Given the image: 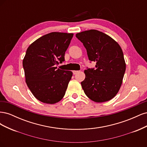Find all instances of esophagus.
<instances>
[{"label":"esophagus","mask_w":147,"mask_h":147,"mask_svg":"<svg viewBox=\"0 0 147 147\" xmlns=\"http://www.w3.org/2000/svg\"><path fill=\"white\" fill-rule=\"evenodd\" d=\"M78 72H79L78 70H73V74H74V75L77 74V73H78Z\"/></svg>","instance_id":"obj_1"}]
</instances>
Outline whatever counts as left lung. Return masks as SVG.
<instances>
[{
    "label": "left lung",
    "mask_w": 147,
    "mask_h": 147,
    "mask_svg": "<svg viewBox=\"0 0 147 147\" xmlns=\"http://www.w3.org/2000/svg\"><path fill=\"white\" fill-rule=\"evenodd\" d=\"M86 49L88 59L96 68L84 70L81 84L85 94L96 102H104L116 96L126 70L123 53L118 43L108 35L91 29L76 34Z\"/></svg>",
    "instance_id": "left-lung-1"
}]
</instances>
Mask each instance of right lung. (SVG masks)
Wrapping results in <instances>:
<instances>
[{
  "instance_id": "1",
  "label": "right lung",
  "mask_w": 147,
  "mask_h": 147,
  "mask_svg": "<svg viewBox=\"0 0 147 147\" xmlns=\"http://www.w3.org/2000/svg\"><path fill=\"white\" fill-rule=\"evenodd\" d=\"M73 34L51 32L40 37L27 49L23 61L26 82L35 98L53 104L65 95L71 71L57 69L65 61Z\"/></svg>"
}]
</instances>
